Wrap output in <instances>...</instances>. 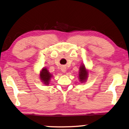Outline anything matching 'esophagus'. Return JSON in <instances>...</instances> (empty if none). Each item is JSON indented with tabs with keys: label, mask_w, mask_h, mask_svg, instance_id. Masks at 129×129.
I'll list each match as a JSON object with an SVG mask.
<instances>
[{
	"label": "esophagus",
	"mask_w": 129,
	"mask_h": 129,
	"mask_svg": "<svg viewBox=\"0 0 129 129\" xmlns=\"http://www.w3.org/2000/svg\"><path fill=\"white\" fill-rule=\"evenodd\" d=\"M61 72H63V73H65V72H66V70H67L65 66H62L61 68Z\"/></svg>",
	"instance_id": "1"
}]
</instances>
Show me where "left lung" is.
<instances>
[{
	"instance_id": "left-lung-1",
	"label": "left lung",
	"mask_w": 129,
	"mask_h": 129,
	"mask_svg": "<svg viewBox=\"0 0 129 129\" xmlns=\"http://www.w3.org/2000/svg\"><path fill=\"white\" fill-rule=\"evenodd\" d=\"M79 78L81 82H84L88 76V71L86 69L84 64H82L79 69Z\"/></svg>"
}]
</instances>
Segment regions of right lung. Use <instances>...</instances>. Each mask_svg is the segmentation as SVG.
<instances>
[{
  "mask_svg": "<svg viewBox=\"0 0 129 129\" xmlns=\"http://www.w3.org/2000/svg\"><path fill=\"white\" fill-rule=\"evenodd\" d=\"M52 77V75L49 73L46 68L42 69L41 72L40 73V77L41 79V80L43 82L44 84L48 85L49 84V82L51 77Z\"/></svg>",
  "mask_w": 129,
  "mask_h": 129,
  "instance_id": "add662e5",
  "label": "right lung"
}]
</instances>
